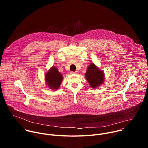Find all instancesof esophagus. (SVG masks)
Masks as SVG:
<instances>
[{"instance_id":"34e87169","label":"esophagus","mask_w":148,"mask_h":148,"mask_svg":"<svg viewBox=\"0 0 148 148\" xmlns=\"http://www.w3.org/2000/svg\"><path fill=\"white\" fill-rule=\"evenodd\" d=\"M77 73H78L77 71H71V74H77Z\"/></svg>"}]
</instances>
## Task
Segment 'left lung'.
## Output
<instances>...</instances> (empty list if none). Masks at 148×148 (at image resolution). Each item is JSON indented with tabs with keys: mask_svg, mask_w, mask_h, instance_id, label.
Masks as SVG:
<instances>
[{
	"mask_svg": "<svg viewBox=\"0 0 148 148\" xmlns=\"http://www.w3.org/2000/svg\"><path fill=\"white\" fill-rule=\"evenodd\" d=\"M85 75L92 88L100 86L103 82L104 75L103 71L99 70L94 63H91L89 66Z\"/></svg>",
	"mask_w": 148,
	"mask_h": 148,
	"instance_id": "obj_1",
	"label": "left lung"
}]
</instances>
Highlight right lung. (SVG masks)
<instances>
[{"label":"right lung","instance_id":"1","mask_svg":"<svg viewBox=\"0 0 148 148\" xmlns=\"http://www.w3.org/2000/svg\"><path fill=\"white\" fill-rule=\"evenodd\" d=\"M45 77L46 81L50 88L57 90L59 88L62 80V75L57 68L52 67L48 71Z\"/></svg>","mask_w":148,"mask_h":148}]
</instances>
